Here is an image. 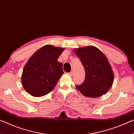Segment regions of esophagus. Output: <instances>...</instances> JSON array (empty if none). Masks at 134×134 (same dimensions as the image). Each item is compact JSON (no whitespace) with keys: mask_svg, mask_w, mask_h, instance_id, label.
Here are the masks:
<instances>
[{"mask_svg":"<svg viewBox=\"0 0 134 134\" xmlns=\"http://www.w3.org/2000/svg\"><path fill=\"white\" fill-rule=\"evenodd\" d=\"M68 74L69 75L71 76V77H72V76L73 75V72H69Z\"/></svg>","mask_w":134,"mask_h":134,"instance_id":"obj_1","label":"esophagus"}]
</instances>
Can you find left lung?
<instances>
[{
	"label": "left lung",
	"instance_id": "1",
	"mask_svg": "<svg viewBox=\"0 0 134 134\" xmlns=\"http://www.w3.org/2000/svg\"><path fill=\"white\" fill-rule=\"evenodd\" d=\"M86 72L83 83L75 86L84 96L97 98L105 94L114 81V73L108 59L97 47L89 46L74 50Z\"/></svg>",
	"mask_w": 134,
	"mask_h": 134
}]
</instances>
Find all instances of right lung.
Listing matches in <instances>:
<instances>
[{"label": "right lung", "instance_id": "obj_1", "mask_svg": "<svg viewBox=\"0 0 134 134\" xmlns=\"http://www.w3.org/2000/svg\"><path fill=\"white\" fill-rule=\"evenodd\" d=\"M63 48L46 45L27 62L21 75L23 87L28 93L41 97L50 93L63 74L62 63L57 61Z\"/></svg>", "mask_w": 134, "mask_h": 134}]
</instances>
